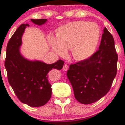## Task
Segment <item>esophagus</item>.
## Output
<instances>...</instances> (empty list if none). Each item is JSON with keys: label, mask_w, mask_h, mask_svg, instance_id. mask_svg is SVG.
Here are the masks:
<instances>
[{"label": "esophagus", "mask_w": 125, "mask_h": 125, "mask_svg": "<svg viewBox=\"0 0 125 125\" xmlns=\"http://www.w3.org/2000/svg\"><path fill=\"white\" fill-rule=\"evenodd\" d=\"M62 69H63V71H67L69 69L68 65H66V64H65V65H63V68Z\"/></svg>", "instance_id": "1"}]
</instances>
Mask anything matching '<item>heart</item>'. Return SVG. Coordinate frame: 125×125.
Segmentation results:
<instances>
[{
    "mask_svg": "<svg viewBox=\"0 0 125 125\" xmlns=\"http://www.w3.org/2000/svg\"><path fill=\"white\" fill-rule=\"evenodd\" d=\"M50 36L49 43L55 54L65 55L71 49L73 57L77 60L89 59L95 52L100 37V30L96 23L76 21L61 26Z\"/></svg>",
    "mask_w": 125,
    "mask_h": 125,
    "instance_id": "heart-1",
    "label": "heart"
}]
</instances>
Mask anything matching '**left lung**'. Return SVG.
I'll return each mask as SVG.
<instances>
[{"instance_id":"left-lung-1","label":"left lung","mask_w":125,"mask_h":125,"mask_svg":"<svg viewBox=\"0 0 125 125\" xmlns=\"http://www.w3.org/2000/svg\"><path fill=\"white\" fill-rule=\"evenodd\" d=\"M117 60L114 38L104 27L99 50L89 59L71 65L68 70L75 99L88 104L104 96L116 75Z\"/></svg>"}]
</instances>
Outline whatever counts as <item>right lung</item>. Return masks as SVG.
Instances as JSON below:
<instances>
[{
  "mask_svg": "<svg viewBox=\"0 0 125 125\" xmlns=\"http://www.w3.org/2000/svg\"><path fill=\"white\" fill-rule=\"evenodd\" d=\"M36 25H42L47 19H31ZM29 24H22L9 40L7 46L5 67L8 82L16 96L22 103L31 107H39L46 104L52 93L48 74L52 69L61 70L64 62L59 60L52 64L40 60H30L21 54L20 48L25 28Z\"/></svg>",
  "mask_w": 125,
  "mask_h": 125,
  "instance_id": "right-lung-1",
  "label": "right lung"
}]
</instances>
